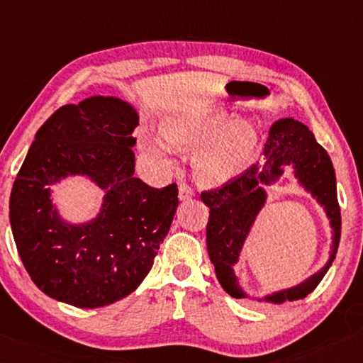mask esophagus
Masks as SVG:
<instances>
[{"instance_id": "34e87169", "label": "esophagus", "mask_w": 363, "mask_h": 363, "mask_svg": "<svg viewBox=\"0 0 363 363\" xmlns=\"http://www.w3.org/2000/svg\"><path fill=\"white\" fill-rule=\"evenodd\" d=\"M193 196H194L193 188L186 185V183H182V185L178 186V199L180 201H188V199H191Z\"/></svg>"}]
</instances>
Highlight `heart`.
I'll list each match as a JSON object with an SVG mask.
<instances>
[{"mask_svg":"<svg viewBox=\"0 0 363 363\" xmlns=\"http://www.w3.org/2000/svg\"><path fill=\"white\" fill-rule=\"evenodd\" d=\"M164 133L178 148L194 150L193 172L204 186H221L250 167L258 155L259 137L247 121L228 123L225 113H186L169 118ZM146 151L156 157H169L172 145L150 137Z\"/></svg>","mask_w":363,"mask_h":363,"instance_id":"b5f03b06","label":"heart"}]
</instances>
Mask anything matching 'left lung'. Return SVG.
<instances>
[{
  "instance_id": "1",
  "label": "left lung",
  "mask_w": 363,
  "mask_h": 363,
  "mask_svg": "<svg viewBox=\"0 0 363 363\" xmlns=\"http://www.w3.org/2000/svg\"><path fill=\"white\" fill-rule=\"evenodd\" d=\"M294 164L301 185L323 206L333 228L332 257L323 268L294 289L282 290L266 298L272 303L294 301L311 294L332 266L341 236V212L336 196L333 164L322 146L315 142L306 125L287 118L271 127L264 145V164L255 162L242 175L226 185L206 189L201 199L211 208L207 221V250L221 287L234 298L245 294L236 282L233 266L236 264L244 240L264 204L266 194L259 183H269L282 174L281 165Z\"/></svg>"
}]
</instances>
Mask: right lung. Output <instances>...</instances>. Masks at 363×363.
I'll use <instances>...</instances> for the list:
<instances>
[{
	"label": "right lung",
	"instance_id": "add662e5",
	"mask_svg": "<svg viewBox=\"0 0 363 363\" xmlns=\"http://www.w3.org/2000/svg\"><path fill=\"white\" fill-rule=\"evenodd\" d=\"M138 114L114 97L63 105L36 132L12 186L9 220L36 287L76 308H101L130 295L148 274L178 207L175 183L151 188L135 172ZM87 174L106 191L97 219L60 220L50 186Z\"/></svg>",
	"mask_w": 363,
	"mask_h": 363
}]
</instances>
